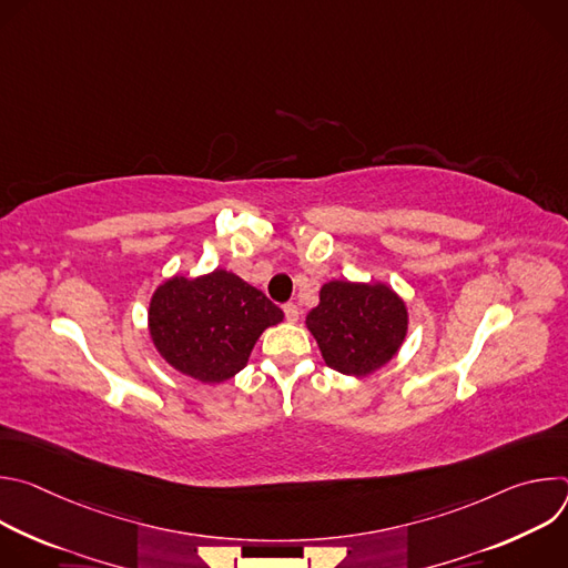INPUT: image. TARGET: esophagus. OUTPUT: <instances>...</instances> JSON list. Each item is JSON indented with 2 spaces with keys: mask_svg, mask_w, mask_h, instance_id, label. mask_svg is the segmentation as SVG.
Segmentation results:
<instances>
[{
  "mask_svg": "<svg viewBox=\"0 0 568 568\" xmlns=\"http://www.w3.org/2000/svg\"><path fill=\"white\" fill-rule=\"evenodd\" d=\"M283 312H285V318H287L290 323L298 321V307H296L294 303H285V305H283Z\"/></svg>",
  "mask_w": 568,
  "mask_h": 568,
  "instance_id": "1",
  "label": "esophagus"
}]
</instances>
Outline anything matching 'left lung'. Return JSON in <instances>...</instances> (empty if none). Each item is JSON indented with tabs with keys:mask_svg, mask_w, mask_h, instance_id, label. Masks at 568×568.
Masks as SVG:
<instances>
[{
	"mask_svg": "<svg viewBox=\"0 0 568 568\" xmlns=\"http://www.w3.org/2000/svg\"><path fill=\"white\" fill-rule=\"evenodd\" d=\"M305 323L331 368L368 375L397 353L409 318L407 305L382 283L331 281Z\"/></svg>",
	"mask_w": 568,
	"mask_h": 568,
	"instance_id": "left-lung-1",
	"label": "left lung"
}]
</instances>
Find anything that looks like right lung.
<instances>
[{
  "instance_id": "add662e5",
  "label": "right lung",
  "mask_w": 568,
  "mask_h": 568,
  "mask_svg": "<svg viewBox=\"0 0 568 568\" xmlns=\"http://www.w3.org/2000/svg\"><path fill=\"white\" fill-rule=\"evenodd\" d=\"M283 310L240 276L215 270L159 285L148 312L150 335L173 368L215 384L245 368L256 339Z\"/></svg>"
}]
</instances>
